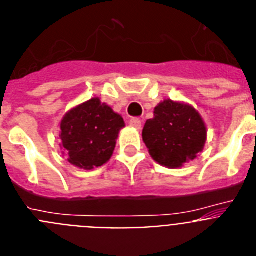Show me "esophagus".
<instances>
[{
    "instance_id": "obj_1",
    "label": "esophagus",
    "mask_w": 256,
    "mask_h": 256,
    "mask_svg": "<svg viewBox=\"0 0 256 256\" xmlns=\"http://www.w3.org/2000/svg\"><path fill=\"white\" fill-rule=\"evenodd\" d=\"M130 124L132 126H134V128H137V130H140V128L142 126V122L138 118H133V119H130Z\"/></svg>"
}]
</instances>
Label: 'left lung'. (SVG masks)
<instances>
[{
	"label": "left lung",
	"mask_w": 256,
	"mask_h": 256,
	"mask_svg": "<svg viewBox=\"0 0 256 256\" xmlns=\"http://www.w3.org/2000/svg\"><path fill=\"white\" fill-rule=\"evenodd\" d=\"M142 138L156 162L180 168L202 151L206 126L192 106L165 100L144 124Z\"/></svg>",
	"instance_id": "8db88e82"
}]
</instances>
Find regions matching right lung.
Wrapping results in <instances>:
<instances>
[{"mask_svg":"<svg viewBox=\"0 0 256 256\" xmlns=\"http://www.w3.org/2000/svg\"><path fill=\"white\" fill-rule=\"evenodd\" d=\"M123 126L120 115L98 98H91L61 120L60 148L70 164L91 170L110 160Z\"/></svg>","mask_w":256,"mask_h":256,"instance_id":"1","label":"right lung"}]
</instances>
